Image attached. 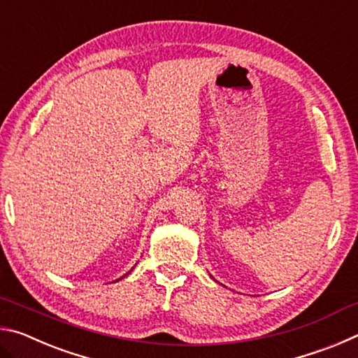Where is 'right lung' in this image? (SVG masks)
I'll return each instance as SVG.
<instances>
[{"instance_id":"add662e5","label":"right lung","mask_w":358,"mask_h":358,"mask_svg":"<svg viewBox=\"0 0 358 358\" xmlns=\"http://www.w3.org/2000/svg\"><path fill=\"white\" fill-rule=\"evenodd\" d=\"M132 268H134V266H132ZM132 268H131V270H129V271H128V273H126V275H129V273H131V271H132ZM126 275H124V276H126ZM124 276H121V278H118V280H117V281H120V280H123V278H124Z\"/></svg>"}]
</instances>
